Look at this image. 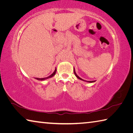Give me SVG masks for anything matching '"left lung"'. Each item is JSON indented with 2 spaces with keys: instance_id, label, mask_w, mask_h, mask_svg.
I'll return each instance as SVG.
<instances>
[{
  "instance_id": "1",
  "label": "left lung",
  "mask_w": 133,
  "mask_h": 133,
  "mask_svg": "<svg viewBox=\"0 0 133 133\" xmlns=\"http://www.w3.org/2000/svg\"><path fill=\"white\" fill-rule=\"evenodd\" d=\"M74 73H75V76H76V77L77 78H78V79H80V80H82V81H84V82H88V83H94V82H95L96 81H86V80H83V79H82V78H80L79 76H78L77 74H76V71H75V68H74Z\"/></svg>"
}]
</instances>
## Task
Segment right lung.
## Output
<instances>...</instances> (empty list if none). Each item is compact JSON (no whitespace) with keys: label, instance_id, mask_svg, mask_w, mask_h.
<instances>
[{"label":"right lung","instance_id":"obj_1","mask_svg":"<svg viewBox=\"0 0 133 133\" xmlns=\"http://www.w3.org/2000/svg\"><path fill=\"white\" fill-rule=\"evenodd\" d=\"M56 71H57V70H56V68L53 73L52 74H51V75H50V76H48V77H44V78H35V79H36V80H40V81H43V80H44L48 79V78L52 77H53L55 75V74H56Z\"/></svg>","mask_w":133,"mask_h":133}]
</instances>
